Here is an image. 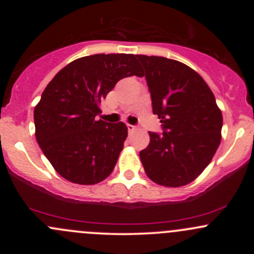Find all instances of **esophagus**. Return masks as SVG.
Returning a JSON list of instances; mask_svg holds the SVG:
<instances>
[{
    "label": "esophagus",
    "instance_id": "34e87169",
    "mask_svg": "<svg viewBox=\"0 0 254 254\" xmlns=\"http://www.w3.org/2000/svg\"><path fill=\"white\" fill-rule=\"evenodd\" d=\"M135 129H136V127H135L134 125H130V124H127V130H129V132H132V131H134Z\"/></svg>",
    "mask_w": 254,
    "mask_h": 254
}]
</instances>
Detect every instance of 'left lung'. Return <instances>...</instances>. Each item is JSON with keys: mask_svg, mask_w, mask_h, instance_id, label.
I'll use <instances>...</instances> for the list:
<instances>
[{"mask_svg": "<svg viewBox=\"0 0 254 254\" xmlns=\"http://www.w3.org/2000/svg\"><path fill=\"white\" fill-rule=\"evenodd\" d=\"M145 68L163 134L148 132L140 152L148 178L163 187H182L198 178L221 141L222 114L214 93L198 72L172 59L135 55Z\"/></svg>", "mask_w": 254, "mask_h": 254, "instance_id": "obj_1", "label": "left lung"}]
</instances>
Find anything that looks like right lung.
<instances>
[{
	"mask_svg": "<svg viewBox=\"0 0 254 254\" xmlns=\"http://www.w3.org/2000/svg\"><path fill=\"white\" fill-rule=\"evenodd\" d=\"M142 76L132 54H96L72 61L49 82L34 108L35 137L56 172L91 186L113 172L127 127L102 119L99 103L119 79Z\"/></svg>",
	"mask_w": 254,
	"mask_h": 254,
	"instance_id": "obj_1",
	"label": "right lung"
}]
</instances>
